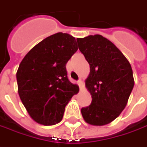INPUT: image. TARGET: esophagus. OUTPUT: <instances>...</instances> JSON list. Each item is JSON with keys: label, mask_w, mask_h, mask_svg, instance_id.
<instances>
[{"label": "esophagus", "mask_w": 147, "mask_h": 147, "mask_svg": "<svg viewBox=\"0 0 147 147\" xmlns=\"http://www.w3.org/2000/svg\"><path fill=\"white\" fill-rule=\"evenodd\" d=\"M78 86H79V88L80 89H82L83 88V83H82V81L81 79H79L78 81Z\"/></svg>", "instance_id": "1"}]
</instances>
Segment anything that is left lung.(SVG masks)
I'll list each match as a JSON object with an SVG mask.
<instances>
[{
  "label": "left lung",
  "mask_w": 147,
  "mask_h": 147,
  "mask_svg": "<svg viewBox=\"0 0 147 147\" xmlns=\"http://www.w3.org/2000/svg\"><path fill=\"white\" fill-rule=\"evenodd\" d=\"M79 51L90 65L86 88L92 103L81 109L84 120L102 126L115 120L125 108L134 86L130 63L116 46L101 35L77 38Z\"/></svg>",
  "instance_id": "1"
}]
</instances>
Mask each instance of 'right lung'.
<instances>
[{
  "label": "right lung",
  "instance_id": "add662e5",
  "mask_svg": "<svg viewBox=\"0 0 147 147\" xmlns=\"http://www.w3.org/2000/svg\"><path fill=\"white\" fill-rule=\"evenodd\" d=\"M78 51L75 38L57 32L32 48L16 74L18 92L28 113L40 124L62 120L66 105L78 87L68 78L66 64Z\"/></svg>",
  "mask_w": 147,
  "mask_h": 147
}]
</instances>
